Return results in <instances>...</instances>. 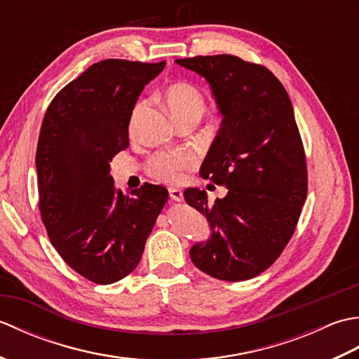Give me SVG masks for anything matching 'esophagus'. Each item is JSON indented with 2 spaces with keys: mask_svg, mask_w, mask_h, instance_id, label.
Returning <instances> with one entry per match:
<instances>
[{
  "mask_svg": "<svg viewBox=\"0 0 359 359\" xmlns=\"http://www.w3.org/2000/svg\"><path fill=\"white\" fill-rule=\"evenodd\" d=\"M170 197L175 202H180L184 199V193H182V189L179 188H170Z\"/></svg>",
  "mask_w": 359,
  "mask_h": 359,
  "instance_id": "34e87169",
  "label": "esophagus"
}]
</instances>
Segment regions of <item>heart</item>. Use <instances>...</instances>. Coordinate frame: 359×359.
<instances>
[{"label":"heart","instance_id":"b5f03b06","mask_svg":"<svg viewBox=\"0 0 359 359\" xmlns=\"http://www.w3.org/2000/svg\"><path fill=\"white\" fill-rule=\"evenodd\" d=\"M165 103L170 109L174 120L182 121L185 118L201 120L207 109L205 98L202 93L191 83H174L165 90ZM144 108V103H139L134 109V116L131 120V128L135 123V118L140 116ZM199 162V158L191 151H177V152H158L149 160L148 171L152 177L165 182V184H179L185 179L187 171Z\"/></svg>","mask_w":359,"mask_h":359}]
</instances>
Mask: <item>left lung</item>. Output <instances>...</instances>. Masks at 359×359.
<instances>
[{
    "label": "left lung",
    "instance_id": "left-lung-1",
    "mask_svg": "<svg viewBox=\"0 0 359 359\" xmlns=\"http://www.w3.org/2000/svg\"><path fill=\"white\" fill-rule=\"evenodd\" d=\"M210 83L222 125L201 175L225 185L224 199L187 188L185 201L208 219L211 238L189 250L212 278L238 282L265 271L292 239L307 197L306 152L292 102L261 65L234 55L175 60Z\"/></svg>",
    "mask_w": 359,
    "mask_h": 359
}]
</instances>
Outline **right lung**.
Instances as JSON below:
<instances>
[{"label": "right lung", "mask_w": 359, "mask_h": 359, "mask_svg": "<svg viewBox=\"0 0 359 359\" xmlns=\"http://www.w3.org/2000/svg\"><path fill=\"white\" fill-rule=\"evenodd\" d=\"M165 62L103 60L53 97L36 147L41 220L63 261L108 285L139 265L144 242L168 201L162 185L125 196L111 162L129 147L128 126L143 88Z\"/></svg>", "instance_id": "obj_1"}]
</instances>
